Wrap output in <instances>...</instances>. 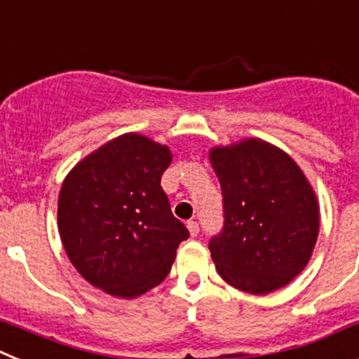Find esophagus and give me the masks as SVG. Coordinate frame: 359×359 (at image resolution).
<instances>
[{"instance_id":"34e87169","label":"esophagus","mask_w":359,"mask_h":359,"mask_svg":"<svg viewBox=\"0 0 359 359\" xmlns=\"http://www.w3.org/2000/svg\"><path fill=\"white\" fill-rule=\"evenodd\" d=\"M188 231H189V235H191V236H197L198 233H201V226H198V222H195V220H189Z\"/></svg>"}]
</instances>
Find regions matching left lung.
I'll return each instance as SVG.
<instances>
[{
	"label": "left lung",
	"mask_w": 359,
	"mask_h": 359,
	"mask_svg": "<svg viewBox=\"0 0 359 359\" xmlns=\"http://www.w3.org/2000/svg\"><path fill=\"white\" fill-rule=\"evenodd\" d=\"M224 226L210 240L218 274L240 291L266 294L307 266L320 227L316 195L296 162L258 139L215 148Z\"/></svg>",
	"instance_id": "8db88e82"
}]
</instances>
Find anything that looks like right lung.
I'll use <instances>...</instances> for the list:
<instances>
[{"label": "right lung", "instance_id": "add662e5", "mask_svg": "<svg viewBox=\"0 0 359 359\" xmlns=\"http://www.w3.org/2000/svg\"><path fill=\"white\" fill-rule=\"evenodd\" d=\"M170 162L168 146L126 133L65 179L57 205L65 251L81 276L108 294L135 298L158 285L189 236L161 186Z\"/></svg>", "mask_w": 359, "mask_h": 359}]
</instances>
